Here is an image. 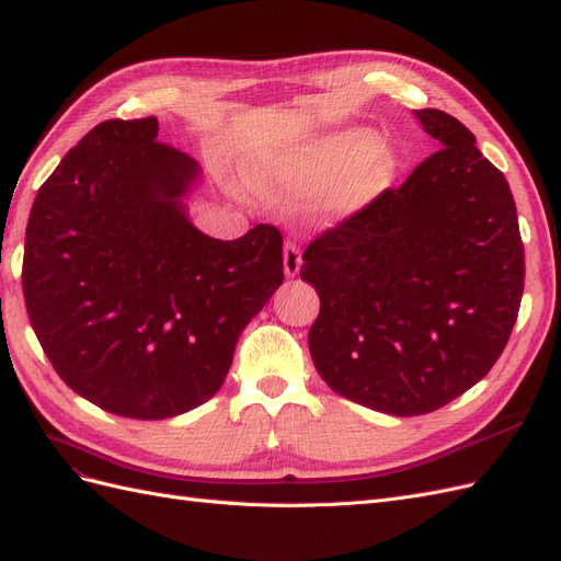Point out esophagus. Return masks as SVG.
<instances>
[{
  "instance_id": "34e87169",
  "label": "esophagus",
  "mask_w": 561,
  "mask_h": 561,
  "mask_svg": "<svg viewBox=\"0 0 561 561\" xmlns=\"http://www.w3.org/2000/svg\"><path fill=\"white\" fill-rule=\"evenodd\" d=\"M283 268L287 278H295L301 268V252L297 243H285L283 248Z\"/></svg>"
}]
</instances>
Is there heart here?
<instances>
[{"mask_svg": "<svg viewBox=\"0 0 561 561\" xmlns=\"http://www.w3.org/2000/svg\"><path fill=\"white\" fill-rule=\"evenodd\" d=\"M375 142V135L363 128L328 135L266 165L257 182L285 196H309L325 186L320 213L348 219L363 213L396 175V154Z\"/></svg>", "mask_w": 561, "mask_h": 561, "instance_id": "b5f03b06", "label": "heart"}]
</instances>
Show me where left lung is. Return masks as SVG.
Wrapping results in <instances>:
<instances>
[{
    "label": "left lung",
    "instance_id": "obj_1",
    "mask_svg": "<svg viewBox=\"0 0 561 561\" xmlns=\"http://www.w3.org/2000/svg\"><path fill=\"white\" fill-rule=\"evenodd\" d=\"M439 151L304 252L309 330L334 393L419 416L466 393L503 353L524 290V245L505 175L447 112L414 110Z\"/></svg>",
    "mask_w": 561,
    "mask_h": 561
}]
</instances>
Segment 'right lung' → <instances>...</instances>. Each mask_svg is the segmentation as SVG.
<instances>
[{
  "label": "right lung",
  "mask_w": 561,
  "mask_h": 561,
  "mask_svg": "<svg viewBox=\"0 0 561 561\" xmlns=\"http://www.w3.org/2000/svg\"><path fill=\"white\" fill-rule=\"evenodd\" d=\"M157 135V116L83 135L32 203L23 257L27 316L58 377L142 421L210 400L283 283L280 231H198L184 198L201 165Z\"/></svg>",
  "instance_id": "add662e5"
}]
</instances>
